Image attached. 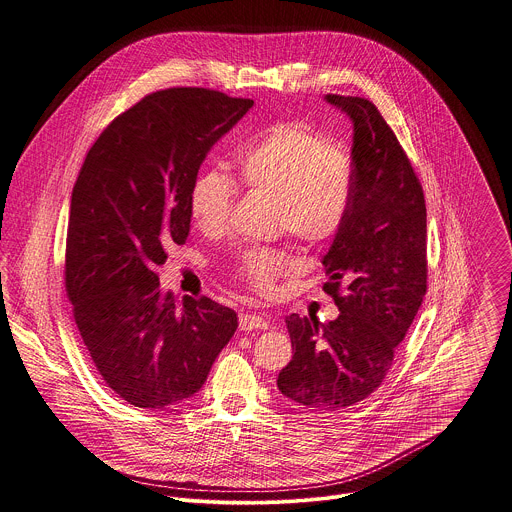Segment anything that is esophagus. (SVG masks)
<instances>
[{
	"label": "esophagus",
	"mask_w": 512,
	"mask_h": 512,
	"mask_svg": "<svg viewBox=\"0 0 512 512\" xmlns=\"http://www.w3.org/2000/svg\"><path fill=\"white\" fill-rule=\"evenodd\" d=\"M239 328L243 332H249V330H267L269 328V320L265 316H259V314H241L239 316Z\"/></svg>",
	"instance_id": "34e87169"
}]
</instances>
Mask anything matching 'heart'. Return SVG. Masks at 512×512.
Returning <instances> with one entry per match:
<instances>
[{"instance_id":"heart-1","label":"heart","mask_w":512,"mask_h":512,"mask_svg":"<svg viewBox=\"0 0 512 512\" xmlns=\"http://www.w3.org/2000/svg\"><path fill=\"white\" fill-rule=\"evenodd\" d=\"M247 190L273 196L277 229L322 247L332 241L352 198V164L336 143L302 123H279L247 141L237 156ZM235 182L221 168L200 170L188 190V212L204 235L223 233L235 204ZM298 269L283 249L249 247L239 253L235 273L257 294Z\"/></svg>"}]
</instances>
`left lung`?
<instances>
[{"label":"left lung","mask_w":512,"mask_h":512,"mask_svg":"<svg viewBox=\"0 0 512 512\" xmlns=\"http://www.w3.org/2000/svg\"><path fill=\"white\" fill-rule=\"evenodd\" d=\"M352 125V198L322 259L324 291L340 314L285 318L294 356L279 391L308 409L336 411L379 389L427 291V212L419 178L379 109L326 95Z\"/></svg>","instance_id":"8db88e82"}]
</instances>
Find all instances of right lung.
Instances as JSON below:
<instances>
[{
    "mask_svg": "<svg viewBox=\"0 0 512 512\" xmlns=\"http://www.w3.org/2000/svg\"><path fill=\"white\" fill-rule=\"evenodd\" d=\"M253 107L212 89L152 93L115 117L72 188L64 283L103 381L143 409L204 385L233 338L235 310L162 291L166 249L190 233L188 190L212 145Z\"/></svg>",
    "mask_w": 512,
    "mask_h": 512,
    "instance_id": "add662e5",
    "label": "right lung"
}]
</instances>
